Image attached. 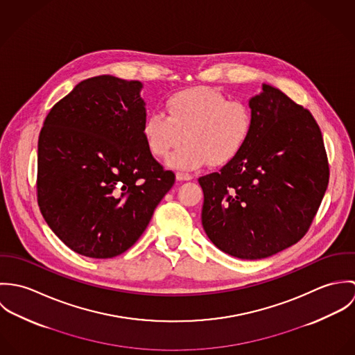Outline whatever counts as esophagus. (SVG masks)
<instances>
[{"label":"esophagus","instance_id":"34e87169","mask_svg":"<svg viewBox=\"0 0 355 355\" xmlns=\"http://www.w3.org/2000/svg\"><path fill=\"white\" fill-rule=\"evenodd\" d=\"M176 179H178L179 182H186V180H191L193 176H191L190 173H186V172H178V173H176Z\"/></svg>","mask_w":355,"mask_h":355}]
</instances>
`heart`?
<instances>
[{
    "mask_svg": "<svg viewBox=\"0 0 355 355\" xmlns=\"http://www.w3.org/2000/svg\"><path fill=\"white\" fill-rule=\"evenodd\" d=\"M253 124L245 102L228 100L223 93L193 87L172 94L165 113L152 112L142 125L146 146L155 157H166L171 168L191 171L205 165H225L246 145Z\"/></svg>",
    "mask_w": 355,
    "mask_h": 355,
    "instance_id": "heart-1",
    "label": "heart"
}]
</instances>
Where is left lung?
<instances>
[{
    "label": "left lung",
    "instance_id": "obj_1",
    "mask_svg": "<svg viewBox=\"0 0 355 355\" xmlns=\"http://www.w3.org/2000/svg\"><path fill=\"white\" fill-rule=\"evenodd\" d=\"M241 153L198 179L202 225L221 252L241 259L279 253L307 232L329 180L322 135L311 113L262 85Z\"/></svg>",
    "mask_w": 355,
    "mask_h": 355
}]
</instances>
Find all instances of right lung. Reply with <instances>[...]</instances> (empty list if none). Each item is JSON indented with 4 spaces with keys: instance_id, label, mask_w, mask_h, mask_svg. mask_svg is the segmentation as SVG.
Masks as SVG:
<instances>
[{
    "instance_id": "1",
    "label": "right lung",
    "mask_w": 355,
    "mask_h": 355,
    "mask_svg": "<svg viewBox=\"0 0 355 355\" xmlns=\"http://www.w3.org/2000/svg\"><path fill=\"white\" fill-rule=\"evenodd\" d=\"M142 83L86 79L57 102L38 139L37 191L51 231L75 253L112 258L144 234L175 183L146 146Z\"/></svg>"
}]
</instances>
